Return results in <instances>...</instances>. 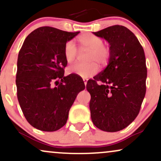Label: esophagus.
I'll list each match as a JSON object with an SVG mask.
<instances>
[{"mask_svg": "<svg viewBox=\"0 0 161 161\" xmlns=\"http://www.w3.org/2000/svg\"><path fill=\"white\" fill-rule=\"evenodd\" d=\"M83 81H84L85 85V86H86V85H87V79H83Z\"/></svg>", "mask_w": 161, "mask_h": 161, "instance_id": "1", "label": "esophagus"}]
</instances>
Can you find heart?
<instances>
[{
	"instance_id": "heart-1",
	"label": "heart",
	"mask_w": 161,
	"mask_h": 161,
	"mask_svg": "<svg viewBox=\"0 0 161 161\" xmlns=\"http://www.w3.org/2000/svg\"><path fill=\"white\" fill-rule=\"evenodd\" d=\"M80 50H89L87 64L76 63L68 68L69 74H76L82 78H88L98 72L99 64H106L110 57L109 48L103 44L100 37L92 33H85L77 38ZM79 54V50L75 44L71 41L67 42L64 47V56L66 62L71 64L75 62Z\"/></svg>"
}]
</instances>
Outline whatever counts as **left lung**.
I'll return each mask as SVG.
<instances>
[{"label":"left lung","mask_w":161,"mask_h":161,"mask_svg":"<svg viewBox=\"0 0 161 161\" xmlns=\"http://www.w3.org/2000/svg\"><path fill=\"white\" fill-rule=\"evenodd\" d=\"M93 33L108 42L110 57L106 68L87 83L91 119L103 131H120L135 120L145 97V53L125 26H111Z\"/></svg>","instance_id":"1"}]
</instances>
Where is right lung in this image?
Here are the masks:
<instances>
[{"label":"right lung","mask_w":161,"mask_h":161,"mask_svg":"<svg viewBox=\"0 0 161 161\" xmlns=\"http://www.w3.org/2000/svg\"><path fill=\"white\" fill-rule=\"evenodd\" d=\"M79 33L42 26L26 38L18 53V103L28 123L41 131L65 125L77 94L85 88L76 75L64 76V45Z\"/></svg>","instance_id":"add662e5"}]
</instances>
